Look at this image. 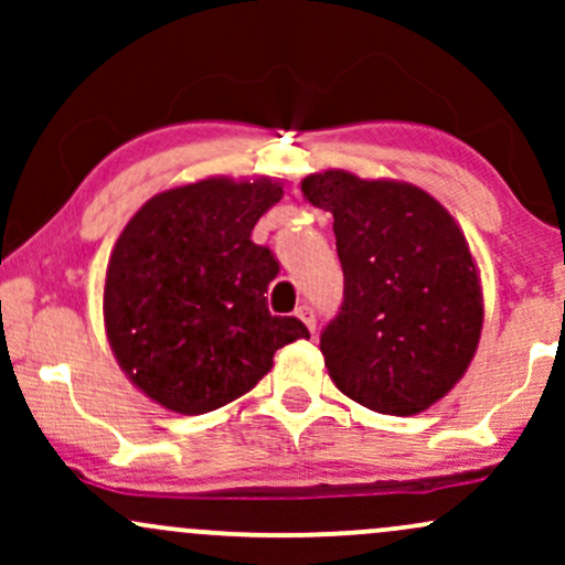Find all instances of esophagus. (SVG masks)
<instances>
[{
  "mask_svg": "<svg viewBox=\"0 0 565 565\" xmlns=\"http://www.w3.org/2000/svg\"><path fill=\"white\" fill-rule=\"evenodd\" d=\"M297 319H300L305 327H308L310 334L316 332V313H313V308H310V305H300V308H297Z\"/></svg>",
  "mask_w": 565,
  "mask_h": 565,
  "instance_id": "esophagus-1",
  "label": "esophagus"
}]
</instances>
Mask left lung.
Here are the masks:
<instances>
[{
  "label": "left lung",
  "instance_id": "left-lung-1",
  "mask_svg": "<svg viewBox=\"0 0 565 565\" xmlns=\"http://www.w3.org/2000/svg\"><path fill=\"white\" fill-rule=\"evenodd\" d=\"M334 215L345 289L321 329L329 377L355 404L408 417L436 404L478 348L483 297L468 242L419 188L342 170L302 180Z\"/></svg>",
  "mask_w": 565,
  "mask_h": 565
}]
</instances>
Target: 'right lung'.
Masks as SVG:
<instances>
[{
    "mask_svg": "<svg viewBox=\"0 0 565 565\" xmlns=\"http://www.w3.org/2000/svg\"><path fill=\"white\" fill-rule=\"evenodd\" d=\"M270 180L172 188L140 206L114 246L103 291L106 332L142 393L178 414H206L257 385L274 353L305 337L268 310L281 265L252 228L281 199Z\"/></svg>",
    "mask_w": 565,
    "mask_h": 565,
    "instance_id": "1",
    "label": "right lung"
}]
</instances>
